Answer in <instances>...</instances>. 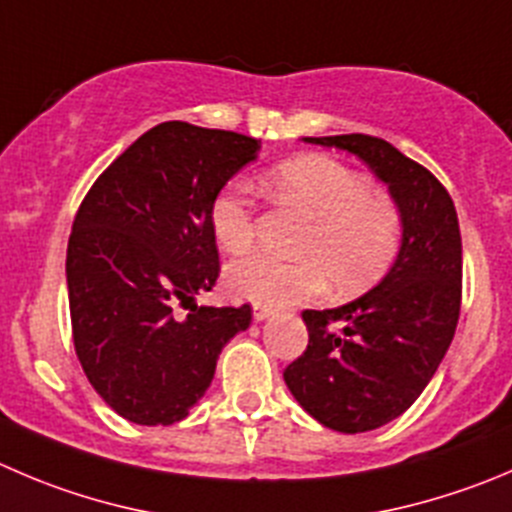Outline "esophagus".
I'll return each mask as SVG.
<instances>
[{"mask_svg":"<svg viewBox=\"0 0 512 512\" xmlns=\"http://www.w3.org/2000/svg\"><path fill=\"white\" fill-rule=\"evenodd\" d=\"M269 316H274V311L269 309V306H253V319L256 321H264V319H269Z\"/></svg>","mask_w":512,"mask_h":512,"instance_id":"esophagus-1","label":"esophagus"}]
</instances>
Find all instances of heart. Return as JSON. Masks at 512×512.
I'll use <instances>...</instances> for the list:
<instances>
[{"label": "heart", "instance_id": "b5f03b06", "mask_svg": "<svg viewBox=\"0 0 512 512\" xmlns=\"http://www.w3.org/2000/svg\"><path fill=\"white\" fill-rule=\"evenodd\" d=\"M269 191L281 208L309 218L296 253L299 261H279L253 253L228 269V289L261 306H289L324 291L326 279L349 296L377 284L402 248L405 221L389 196L349 165L326 155L284 160L269 175ZM208 226L218 246L243 253L256 241L259 221L251 188L231 180L208 206Z\"/></svg>", "mask_w": 512, "mask_h": 512}]
</instances>
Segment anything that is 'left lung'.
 Listing matches in <instances>:
<instances>
[{
	"label": "left lung",
	"instance_id": "1",
	"mask_svg": "<svg viewBox=\"0 0 512 512\" xmlns=\"http://www.w3.org/2000/svg\"><path fill=\"white\" fill-rule=\"evenodd\" d=\"M309 143L359 155L402 211V248L389 274L339 309L301 311L304 354L284 369L286 387L329 430L367 432L410 410L440 367L460 319L462 238L455 203L417 160L372 135Z\"/></svg>",
	"mask_w": 512,
	"mask_h": 512
}]
</instances>
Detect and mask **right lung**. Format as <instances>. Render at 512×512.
I'll return each instance as SVG.
<instances>
[{"mask_svg":"<svg viewBox=\"0 0 512 512\" xmlns=\"http://www.w3.org/2000/svg\"><path fill=\"white\" fill-rule=\"evenodd\" d=\"M259 140L191 123L140 135L92 183L67 243L72 342L95 392L135 425H173L206 394L251 306H198L221 274L208 206ZM189 309L186 317L177 306Z\"/></svg>","mask_w":512,"mask_h":512,"instance_id":"right-lung-1","label":"right lung"}]
</instances>
